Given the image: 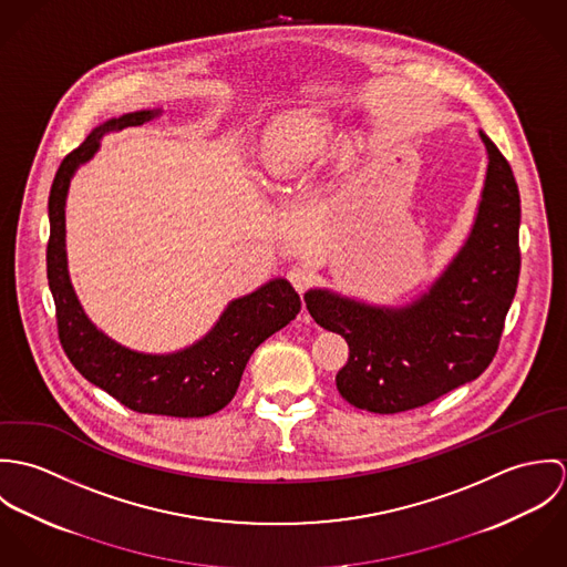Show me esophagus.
<instances>
[{
	"label": "esophagus",
	"mask_w": 567,
	"mask_h": 567,
	"mask_svg": "<svg viewBox=\"0 0 567 567\" xmlns=\"http://www.w3.org/2000/svg\"><path fill=\"white\" fill-rule=\"evenodd\" d=\"M288 279H290V284H292L299 292H306V288H308L310 281H312V270L306 268V266H292V268L288 270ZM306 321H308V315H306Z\"/></svg>",
	"instance_id": "1"
}]
</instances>
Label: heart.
<instances>
[{"label": "heart", "instance_id": "obj_1", "mask_svg": "<svg viewBox=\"0 0 567 567\" xmlns=\"http://www.w3.org/2000/svg\"><path fill=\"white\" fill-rule=\"evenodd\" d=\"M336 144V124L324 113H308L290 120L268 140L261 167L270 178H286L299 167L321 162Z\"/></svg>", "mask_w": 567, "mask_h": 567}]
</instances>
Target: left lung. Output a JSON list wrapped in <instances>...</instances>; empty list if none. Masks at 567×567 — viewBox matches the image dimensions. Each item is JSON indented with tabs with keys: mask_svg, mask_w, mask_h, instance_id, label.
<instances>
[{
	"mask_svg": "<svg viewBox=\"0 0 567 567\" xmlns=\"http://www.w3.org/2000/svg\"><path fill=\"white\" fill-rule=\"evenodd\" d=\"M485 185L474 225L439 277L404 306L310 288L306 306L349 344L336 386L349 404L395 414L474 382L491 364L519 277V192L511 165L481 131Z\"/></svg>",
	"mask_w": 567,
	"mask_h": 567,
	"instance_id": "1",
	"label": "left lung"
}]
</instances>
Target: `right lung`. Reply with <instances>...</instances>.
Wrapping results in <instances>:
<instances>
[{
    "instance_id": "obj_1",
    "label": "right lung",
    "mask_w": 567,
    "mask_h": 567,
    "mask_svg": "<svg viewBox=\"0 0 567 567\" xmlns=\"http://www.w3.org/2000/svg\"><path fill=\"white\" fill-rule=\"evenodd\" d=\"M162 113L163 109H142L111 117L63 159L48 203V281L56 303L61 344L84 380L135 412L189 419L214 414L234 400L252 351L299 315L301 299L288 279L275 277L229 301L203 338L172 353H144L124 347L86 317L68 268L65 205L70 183L79 167L100 151L104 135L142 126Z\"/></svg>"
}]
</instances>
